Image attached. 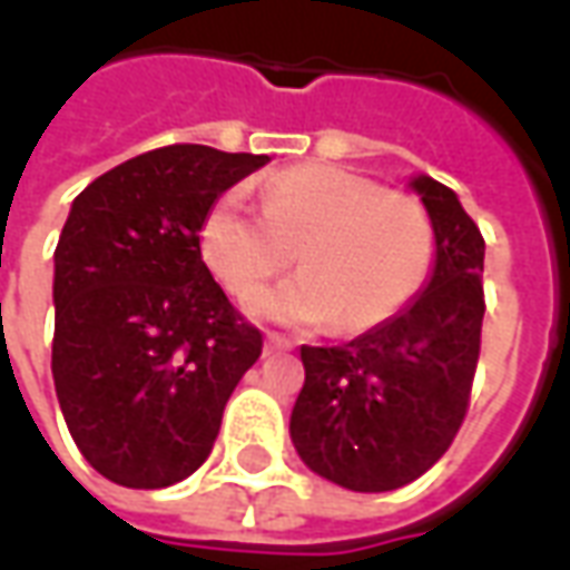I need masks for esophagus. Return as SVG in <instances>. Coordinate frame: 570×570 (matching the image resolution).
<instances>
[{
    "mask_svg": "<svg viewBox=\"0 0 570 570\" xmlns=\"http://www.w3.org/2000/svg\"><path fill=\"white\" fill-rule=\"evenodd\" d=\"M284 347H289V342L286 338H281L277 333H268V338H265V354H274V351H284Z\"/></svg>",
    "mask_w": 570,
    "mask_h": 570,
    "instance_id": "1",
    "label": "esophagus"
}]
</instances>
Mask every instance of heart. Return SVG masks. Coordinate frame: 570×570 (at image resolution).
Returning a JSON list of instances; mask_svg holds the SVG:
<instances>
[{
    "mask_svg": "<svg viewBox=\"0 0 570 570\" xmlns=\"http://www.w3.org/2000/svg\"><path fill=\"white\" fill-rule=\"evenodd\" d=\"M200 256L240 302L284 274H302L259 302L293 326L335 321L345 333L391 321L419 296L436 262V225L412 195L333 167H286L259 188V213L240 188L223 191L200 219Z\"/></svg>",
    "mask_w": 570,
    "mask_h": 570,
    "instance_id": "b5f03b06",
    "label": "heart"
}]
</instances>
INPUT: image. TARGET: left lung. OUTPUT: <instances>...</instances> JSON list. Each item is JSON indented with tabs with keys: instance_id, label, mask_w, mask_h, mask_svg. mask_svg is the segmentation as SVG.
Listing matches in <instances>:
<instances>
[{
	"instance_id": "8db88e82",
	"label": "left lung",
	"mask_w": 570,
	"mask_h": 570,
	"mask_svg": "<svg viewBox=\"0 0 570 570\" xmlns=\"http://www.w3.org/2000/svg\"><path fill=\"white\" fill-rule=\"evenodd\" d=\"M412 188L436 225L428 286L347 345H302L289 436L317 476L351 491H394L428 473L464 424L476 375L485 240L452 188L424 174Z\"/></svg>"
}]
</instances>
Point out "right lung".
Here are the masks:
<instances>
[{"label":"right lung","mask_w":570,"mask_h":570,"mask_svg":"<svg viewBox=\"0 0 570 570\" xmlns=\"http://www.w3.org/2000/svg\"><path fill=\"white\" fill-rule=\"evenodd\" d=\"M268 155L164 146L97 176L55 249L57 400L85 461L167 489L210 454L262 333L200 259V219Z\"/></svg>","instance_id":"add662e5"}]
</instances>
